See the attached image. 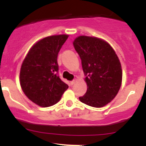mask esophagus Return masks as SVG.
I'll list each match as a JSON object with an SVG mask.
<instances>
[{
    "label": "esophagus",
    "mask_w": 146,
    "mask_h": 146,
    "mask_svg": "<svg viewBox=\"0 0 146 146\" xmlns=\"http://www.w3.org/2000/svg\"><path fill=\"white\" fill-rule=\"evenodd\" d=\"M74 83H75V80H72V81H71V82H70V85H71V86H73V85H74Z\"/></svg>",
    "instance_id": "esophagus-1"
}]
</instances>
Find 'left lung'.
I'll use <instances>...</instances> for the list:
<instances>
[{
  "instance_id": "left-lung-1",
  "label": "left lung",
  "mask_w": 146,
  "mask_h": 146,
  "mask_svg": "<svg viewBox=\"0 0 146 146\" xmlns=\"http://www.w3.org/2000/svg\"><path fill=\"white\" fill-rule=\"evenodd\" d=\"M80 57L88 89L79 97L82 103L102 108L115 97L122 82L120 60L113 47L96 37L80 36L73 42Z\"/></svg>"
}]
</instances>
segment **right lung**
<instances>
[{"label":"right lung","mask_w":146,"mask_h":146,"mask_svg":"<svg viewBox=\"0 0 146 146\" xmlns=\"http://www.w3.org/2000/svg\"><path fill=\"white\" fill-rule=\"evenodd\" d=\"M68 35L42 38L29 50L20 69V86L27 97L42 108L59 102L69 86L59 77L58 54Z\"/></svg>","instance_id":"1"}]
</instances>
